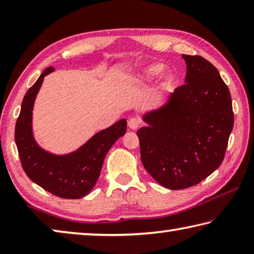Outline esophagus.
<instances>
[{
    "label": "esophagus",
    "instance_id": "esophagus-1",
    "mask_svg": "<svg viewBox=\"0 0 254 254\" xmlns=\"http://www.w3.org/2000/svg\"><path fill=\"white\" fill-rule=\"evenodd\" d=\"M127 126L130 128H132V130H136V128L141 126V120L136 117H133L131 119H128Z\"/></svg>",
    "mask_w": 254,
    "mask_h": 254
}]
</instances>
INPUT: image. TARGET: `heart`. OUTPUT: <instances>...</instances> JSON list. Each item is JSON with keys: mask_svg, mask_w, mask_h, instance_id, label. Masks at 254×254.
<instances>
[{"mask_svg": "<svg viewBox=\"0 0 254 254\" xmlns=\"http://www.w3.org/2000/svg\"><path fill=\"white\" fill-rule=\"evenodd\" d=\"M163 69H165V66L161 65V64H153V65H150L144 68L142 72H141V78L145 80L154 79L162 74ZM173 80H174V76L173 74H170V72H166V74L163 75V83L166 85L171 84L173 83Z\"/></svg>", "mask_w": 254, "mask_h": 254, "instance_id": "1", "label": "heart"}]
</instances>
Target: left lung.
Instances as JSON below:
<instances>
[{"mask_svg":"<svg viewBox=\"0 0 254 254\" xmlns=\"http://www.w3.org/2000/svg\"><path fill=\"white\" fill-rule=\"evenodd\" d=\"M183 58L186 83L161 109L145 114L149 127L136 132L145 170L173 190L195 186L221 166L234 124L231 94L218 70L200 56Z\"/></svg>","mask_w":254,"mask_h":254,"instance_id":"left-lung-1","label":"left lung"}]
</instances>
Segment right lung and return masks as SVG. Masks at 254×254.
Returning <instances> with one entry per match:
<instances>
[{"label":"right lung","instance_id":"add662e5","mask_svg":"<svg viewBox=\"0 0 254 254\" xmlns=\"http://www.w3.org/2000/svg\"><path fill=\"white\" fill-rule=\"evenodd\" d=\"M54 71L49 67L25 93L15 124V143L24 173L45 190L62 198L77 199L87 195L100 177L106 153L127 131V120L96 133L77 151L55 156L42 150L32 134V110L44 77Z\"/></svg>","mask_w":254,"mask_h":254}]
</instances>
